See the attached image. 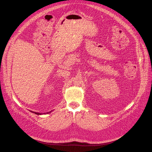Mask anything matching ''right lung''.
Segmentation results:
<instances>
[{
	"mask_svg": "<svg viewBox=\"0 0 152 152\" xmlns=\"http://www.w3.org/2000/svg\"><path fill=\"white\" fill-rule=\"evenodd\" d=\"M33 113H35V114H37V115H41V114H42V113H37V112H33Z\"/></svg>",
	"mask_w": 152,
	"mask_h": 152,
	"instance_id": "add662e5",
	"label": "right lung"
}]
</instances>
